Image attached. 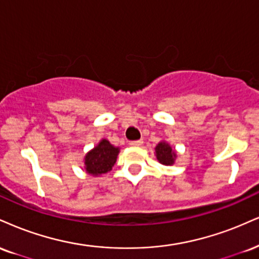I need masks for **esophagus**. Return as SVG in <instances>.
Wrapping results in <instances>:
<instances>
[{"label":"esophagus","mask_w":259,"mask_h":259,"mask_svg":"<svg viewBox=\"0 0 259 259\" xmlns=\"http://www.w3.org/2000/svg\"><path fill=\"white\" fill-rule=\"evenodd\" d=\"M142 143H143L142 140H136V141H130L129 145L134 146V147H139V146H141Z\"/></svg>","instance_id":"obj_1"}]
</instances>
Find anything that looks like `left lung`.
<instances>
[{
	"label": "left lung",
	"instance_id": "8db88e82",
	"mask_svg": "<svg viewBox=\"0 0 259 259\" xmlns=\"http://www.w3.org/2000/svg\"><path fill=\"white\" fill-rule=\"evenodd\" d=\"M155 153H157V159L159 160V163L161 164L172 165L174 161H175V151H172V148H171L167 143L160 142L159 145L155 147Z\"/></svg>",
	"mask_w": 259,
	"mask_h": 259
}]
</instances>
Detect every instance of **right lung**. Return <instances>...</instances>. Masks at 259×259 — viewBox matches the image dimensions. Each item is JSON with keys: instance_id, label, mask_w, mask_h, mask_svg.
Returning <instances> with one entry per match:
<instances>
[{"instance_id": "add662e5", "label": "right lung", "mask_w": 259, "mask_h": 259, "mask_svg": "<svg viewBox=\"0 0 259 259\" xmlns=\"http://www.w3.org/2000/svg\"><path fill=\"white\" fill-rule=\"evenodd\" d=\"M119 148L112 146L107 140H102L94 149H92L85 155L84 164H85L87 172L93 176L108 172L116 163Z\"/></svg>"}]
</instances>
